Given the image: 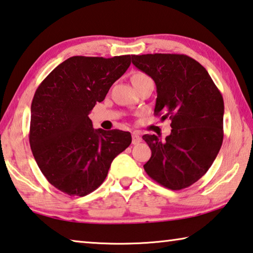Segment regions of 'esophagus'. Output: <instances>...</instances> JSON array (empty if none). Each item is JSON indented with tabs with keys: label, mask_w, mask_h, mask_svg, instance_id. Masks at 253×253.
<instances>
[{
	"label": "esophagus",
	"mask_w": 253,
	"mask_h": 253,
	"mask_svg": "<svg viewBox=\"0 0 253 253\" xmlns=\"http://www.w3.org/2000/svg\"><path fill=\"white\" fill-rule=\"evenodd\" d=\"M131 143L134 144V145H136V144H138V143H141L142 142V138H141V136H139L137 133H133V135H131Z\"/></svg>",
	"instance_id": "34e87169"
}]
</instances>
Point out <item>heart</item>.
Wrapping results in <instances>:
<instances>
[{
    "instance_id": "heart-1",
    "label": "heart",
    "mask_w": 253,
    "mask_h": 253,
    "mask_svg": "<svg viewBox=\"0 0 253 253\" xmlns=\"http://www.w3.org/2000/svg\"><path fill=\"white\" fill-rule=\"evenodd\" d=\"M148 76L147 75H145L144 73H135L134 75H133V78H131V82L133 81H137V80H142V79H147Z\"/></svg>"
}]
</instances>
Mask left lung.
Returning <instances> with one entry per match:
<instances>
[{"mask_svg":"<svg viewBox=\"0 0 253 253\" xmlns=\"http://www.w3.org/2000/svg\"><path fill=\"white\" fill-rule=\"evenodd\" d=\"M156 85L154 114L171 119L166 141L144 135L152 151L144 170L163 187L180 190L203 177L223 143L224 101L204 66L187 55H131Z\"/></svg>","mask_w":253,"mask_h":253,"instance_id":"left-lung-1","label":"left lung"}]
</instances>
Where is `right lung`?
Returning a JSON list of instances; mask_svg holds the SVG:
<instances>
[{
    "instance_id": "1",
    "label": "right lung",
    "mask_w": 253,
    "mask_h": 253,
    "mask_svg": "<svg viewBox=\"0 0 253 253\" xmlns=\"http://www.w3.org/2000/svg\"><path fill=\"white\" fill-rule=\"evenodd\" d=\"M130 55L112 58L73 56L50 72L31 103L29 142L48 182L83 197L101 184L112 160L130 145L119 129H94L90 111L127 71Z\"/></svg>"
}]
</instances>
